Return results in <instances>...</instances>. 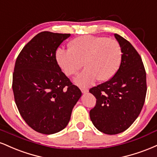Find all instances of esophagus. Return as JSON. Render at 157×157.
<instances>
[{
    "label": "esophagus",
    "mask_w": 157,
    "mask_h": 157,
    "mask_svg": "<svg viewBox=\"0 0 157 157\" xmlns=\"http://www.w3.org/2000/svg\"><path fill=\"white\" fill-rule=\"evenodd\" d=\"M81 90H82V93H86L89 92V90L87 88H81Z\"/></svg>",
    "instance_id": "34e87169"
}]
</instances>
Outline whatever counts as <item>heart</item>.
I'll list each match as a JSON object with an SVG mask.
<instances>
[{
	"instance_id": "heart-1",
	"label": "heart",
	"mask_w": 157,
	"mask_h": 157,
	"mask_svg": "<svg viewBox=\"0 0 157 157\" xmlns=\"http://www.w3.org/2000/svg\"><path fill=\"white\" fill-rule=\"evenodd\" d=\"M56 59L67 76L76 74L84 63L86 68L74 82L79 86H88L97 79L99 82L109 81L117 73L123 61V50L115 40L84 35L73 39L69 50H57Z\"/></svg>"
}]
</instances>
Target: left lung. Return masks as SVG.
<instances>
[{
	"mask_svg": "<svg viewBox=\"0 0 157 157\" xmlns=\"http://www.w3.org/2000/svg\"><path fill=\"white\" fill-rule=\"evenodd\" d=\"M115 36L123 50L121 67L111 79L90 90L96 98L90 120L106 134H117L129 128L140 113L147 92L141 56L128 40L117 34Z\"/></svg>",
	"mask_w": 157,
	"mask_h": 157,
	"instance_id": "obj_1",
	"label": "left lung"
}]
</instances>
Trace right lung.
<instances>
[{"instance_id": "obj_1", "label": "right lung", "mask_w": 157, "mask_h": 157, "mask_svg": "<svg viewBox=\"0 0 157 157\" xmlns=\"http://www.w3.org/2000/svg\"><path fill=\"white\" fill-rule=\"evenodd\" d=\"M71 36L42 31L20 51L12 76L17 107L25 123L39 133L64 129L82 92L57 64L56 51Z\"/></svg>"}]
</instances>
